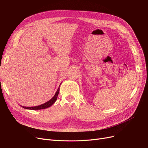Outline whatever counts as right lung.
<instances>
[{
  "instance_id": "1",
  "label": "right lung",
  "mask_w": 148,
  "mask_h": 148,
  "mask_svg": "<svg viewBox=\"0 0 148 148\" xmlns=\"http://www.w3.org/2000/svg\"><path fill=\"white\" fill-rule=\"evenodd\" d=\"M61 83L59 85V87L61 85ZM59 87L58 89H57V91H56L55 95H54V97L51 99H50L49 101H48L47 102L45 103L40 105H38V106H33V107H26V106H23L21 105V106H22L24 109H27V110H43V109L48 108L50 107L51 106H52L54 103L55 101H56V100L57 99V96H58V94H59V91H60Z\"/></svg>"
}]
</instances>
